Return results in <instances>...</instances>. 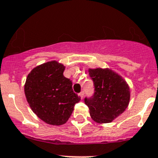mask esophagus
I'll list each match as a JSON object with an SVG mask.
<instances>
[{"mask_svg": "<svg viewBox=\"0 0 158 158\" xmlns=\"http://www.w3.org/2000/svg\"><path fill=\"white\" fill-rule=\"evenodd\" d=\"M79 96L81 97V99H82V98H83V97H84V92H83V91H82V92H81V93H79Z\"/></svg>", "mask_w": 158, "mask_h": 158, "instance_id": "obj_1", "label": "esophagus"}]
</instances>
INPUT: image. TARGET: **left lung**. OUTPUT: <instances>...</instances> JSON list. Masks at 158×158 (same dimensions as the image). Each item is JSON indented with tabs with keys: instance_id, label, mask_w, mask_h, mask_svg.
<instances>
[{
	"instance_id": "left-lung-1",
	"label": "left lung",
	"mask_w": 158,
	"mask_h": 158,
	"mask_svg": "<svg viewBox=\"0 0 158 158\" xmlns=\"http://www.w3.org/2000/svg\"><path fill=\"white\" fill-rule=\"evenodd\" d=\"M94 93L84 101L93 120L109 123L120 115L129 105L130 92L126 82L110 69H89Z\"/></svg>"
}]
</instances>
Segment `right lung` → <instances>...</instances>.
Here are the masks:
<instances>
[{"label": "right lung", "instance_id": "right-lung-1", "mask_svg": "<svg viewBox=\"0 0 158 158\" xmlns=\"http://www.w3.org/2000/svg\"><path fill=\"white\" fill-rule=\"evenodd\" d=\"M64 71V66L55 61L44 63L31 71L25 84L26 100L32 111L53 126L65 123L80 101Z\"/></svg>", "mask_w": 158, "mask_h": 158}]
</instances>
